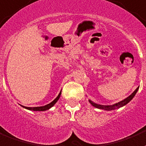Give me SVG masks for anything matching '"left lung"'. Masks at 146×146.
I'll list each match as a JSON object with an SVG mask.
<instances>
[{
    "mask_svg": "<svg viewBox=\"0 0 146 146\" xmlns=\"http://www.w3.org/2000/svg\"><path fill=\"white\" fill-rule=\"evenodd\" d=\"M139 88V86L133 92L131 93V95H129V97H127L126 98H125L121 102H119L118 103H115V104H114V105H111V106H103V105H99V104H97V103L93 102L92 100H88L90 103H91V105H92L94 107L97 108H99V109H103V110H107V111H111V110H115L116 108H121V107H123L124 106H125L127 105L128 103L130 102V101L132 99V98H134V96L135 95V94L138 92V90Z\"/></svg>",
    "mask_w": 146,
    "mask_h": 146,
    "instance_id": "obj_1",
    "label": "left lung"
}]
</instances>
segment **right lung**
<instances>
[{"mask_svg": "<svg viewBox=\"0 0 146 146\" xmlns=\"http://www.w3.org/2000/svg\"><path fill=\"white\" fill-rule=\"evenodd\" d=\"M61 94V91L60 92L59 95L57 96V98H55L54 100H53L51 103H49V104H48V105H46V106H40V107H25V106H22L23 108H26V109H28V110H31V111H47L48 110V109H50L51 107H53V106L55 105V103L58 102V100L59 98H60Z\"/></svg>", "mask_w": 146, "mask_h": 146, "instance_id": "add662e5", "label": "right lung"}]
</instances>
